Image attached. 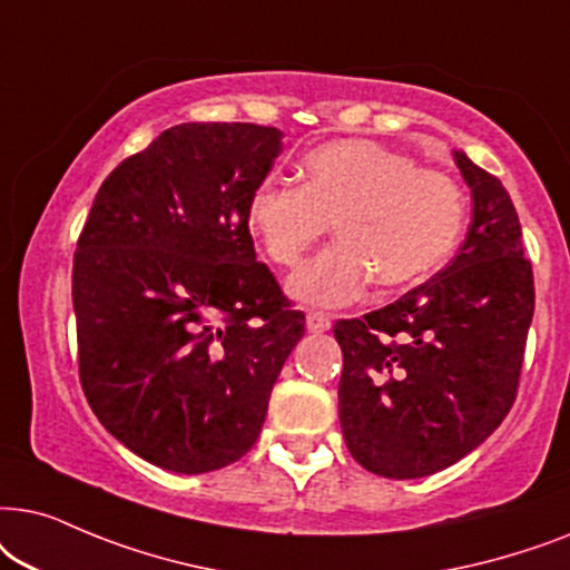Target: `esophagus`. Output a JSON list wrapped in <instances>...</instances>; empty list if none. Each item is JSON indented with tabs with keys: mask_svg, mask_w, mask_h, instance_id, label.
Returning a JSON list of instances; mask_svg holds the SVG:
<instances>
[{
	"mask_svg": "<svg viewBox=\"0 0 570 570\" xmlns=\"http://www.w3.org/2000/svg\"><path fill=\"white\" fill-rule=\"evenodd\" d=\"M331 328V317L325 313H307V331L309 333H325Z\"/></svg>",
	"mask_w": 570,
	"mask_h": 570,
	"instance_id": "1",
	"label": "esophagus"
}]
</instances>
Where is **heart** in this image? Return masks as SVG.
<instances>
[{"label":"heart","mask_w":570,"mask_h":570,"mask_svg":"<svg viewBox=\"0 0 570 570\" xmlns=\"http://www.w3.org/2000/svg\"><path fill=\"white\" fill-rule=\"evenodd\" d=\"M302 185L263 179L247 197V229L276 265L292 268L336 224L338 242L292 273L299 305L344 307L377 278L416 284L449 261L464 229V193L440 169H422L375 140L344 138L309 150Z\"/></svg>","instance_id":"b5f03b06"}]
</instances>
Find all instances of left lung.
Segmentation results:
<instances>
[{
	"instance_id": "8db88e82",
	"label": "left lung",
	"mask_w": 570,
	"mask_h": 570,
	"mask_svg": "<svg viewBox=\"0 0 570 570\" xmlns=\"http://www.w3.org/2000/svg\"><path fill=\"white\" fill-rule=\"evenodd\" d=\"M453 158L472 189L456 257L393 305L333 325L346 449L389 480L435 474L498 430L515 401L534 315L511 195L464 150Z\"/></svg>"
}]
</instances>
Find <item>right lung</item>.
I'll use <instances>...</instances> for the list:
<instances>
[{
	"label": "right lung",
	"mask_w": 570,
	"mask_h": 570,
	"mask_svg": "<svg viewBox=\"0 0 570 570\" xmlns=\"http://www.w3.org/2000/svg\"><path fill=\"white\" fill-rule=\"evenodd\" d=\"M284 132L187 121L98 189L72 263L80 383L98 422L177 474L229 466L261 435L273 383L305 336L268 265L247 197Z\"/></svg>",
	"instance_id": "add662e5"
}]
</instances>
